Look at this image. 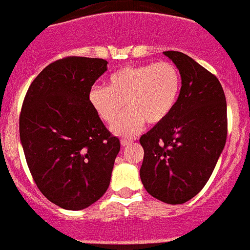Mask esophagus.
Listing matches in <instances>:
<instances>
[{"label": "esophagus", "instance_id": "1", "mask_svg": "<svg viewBox=\"0 0 250 250\" xmlns=\"http://www.w3.org/2000/svg\"><path fill=\"white\" fill-rule=\"evenodd\" d=\"M132 143H133L132 139H122V140H121V145H122V146H127V145H129V144H132Z\"/></svg>", "mask_w": 250, "mask_h": 250}]
</instances>
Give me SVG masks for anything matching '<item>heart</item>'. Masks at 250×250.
Here are the masks:
<instances>
[{"instance_id": "heart-1", "label": "heart", "mask_w": 250, "mask_h": 250, "mask_svg": "<svg viewBox=\"0 0 250 250\" xmlns=\"http://www.w3.org/2000/svg\"><path fill=\"white\" fill-rule=\"evenodd\" d=\"M181 90L178 67L169 62L128 66L111 74L106 87L94 85L90 106L100 120L113 123L122 114L124 102L130 109L112 125V132L133 137L145 122L157 125L173 112Z\"/></svg>"}]
</instances>
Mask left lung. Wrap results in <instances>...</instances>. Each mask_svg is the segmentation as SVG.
I'll use <instances>...</instances> for the list:
<instances>
[{"instance_id":"left-lung-1","label":"left lung","mask_w":250,"mask_h":250,"mask_svg":"<svg viewBox=\"0 0 250 250\" xmlns=\"http://www.w3.org/2000/svg\"><path fill=\"white\" fill-rule=\"evenodd\" d=\"M176 65L181 90L173 112L140 138V179L152 197L181 204L210 178L228 137L226 98L219 80L192 58L163 52Z\"/></svg>"}]
</instances>
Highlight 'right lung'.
Instances as JSON below:
<instances>
[{
  "instance_id": "1",
  "label": "right lung",
  "mask_w": 250,
  "mask_h": 250,
  "mask_svg": "<svg viewBox=\"0 0 250 250\" xmlns=\"http://www.w3.org/2000/svg\"><path fill=\"white\" fill-rule=\"evenodd\" d=\"M107 70L98 58L67 57L44 67L30 84L19 118L20 141L44 197L81 210L110 185L120 139L89 103L92 85Z\"/></svg>"
}]
</instances>
